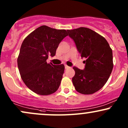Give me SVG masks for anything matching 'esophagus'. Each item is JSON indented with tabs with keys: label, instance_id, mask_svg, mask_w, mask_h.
Returning a JSON list of instances; mask_svg holds the SVG:
<instances>
[{
	"label": "esophagus",
	"instance_id": "34e87169",
	"mask_svg": "<svg viewBox=\"0 0 128 128\" xmlns=\"http://www.w3.org/2000/svg\"><path fill=\"white\" fill-rule=\"evenodd\" d=\"M69 68H70V67H68V66H67V65H65V68L66 69H68Z\"/></svg>",
	"mask_w": 128,
	"mask_h": 128
}]
</instances>
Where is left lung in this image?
Wrapping results in <instances>:
<instances>
[{"label": "left lung", "mask_w": 128, "mask_h": 128, "mask_svg": "<svg viewBox=\"0 0 128 128\" xmlns=\"http://www.w3.org/2000/svg\"><path fill=\"white\" fill-rule=\"evenodd\" d=\"M67 32L81 57L86 60L84 70L73 67V86L81 94L94 93L104 86L112 72V49L105 38L89 28L81 27Z\"/></svg>", "instance_id": "8db88e82"}]
</instances>
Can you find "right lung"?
<instances>
[{
    "label": "right lung",
    "instance_id": "1",
    "mask_svg": "<svg viewBox=\"0 0 128 128\" xmlns=\"http://www.w3.org/2000/svg\"><path fill=\"white\" fill-rule=\"evenodd\" d=\"M65 29L40 26L23 40L17 58L20 76L30 90L40 95H49L58 89L64 66L47 63L54 56L58 45L68 36Z\"/></svg>",
    "mask_w": 128,
    "mask_h": 128
}]
</instances>
